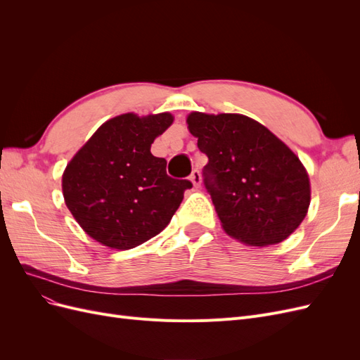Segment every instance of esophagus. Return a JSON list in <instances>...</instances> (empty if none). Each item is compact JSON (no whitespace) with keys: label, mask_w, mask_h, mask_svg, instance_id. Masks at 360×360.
Returning <instances> with one entry per match:
<instances>
[{"label":"esophagus","mask_w":360,"mask_h":360,"mask_svg":"<svg viewBox=\"0 0 360 360\" xmlns=\"http://www.w3.org/2000/svg\"><path fill=\"white\" fill-rule=\"evenodd\" d=\"M189 179H191V181L193 183V186H195V188H198L200 184H201V174H200V171H198V169H193Z\"/></svg>","instance_id":"esophagus-1"}]
</instances>
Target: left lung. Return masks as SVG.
<instances>
[{"label": "left lung", "mask_w": 360, "mask_h": 360, "mask_svg": "<svg viewBox=\"0 0 360 360\" xmlns=\"http://www.w3.org/2000/svg\"><path fill=\"white\" fill-rule=\"evenodd\" d=\"M188 124L209 158L204 186L224 230L254 246L285 240L304 219L311 200L299 158L246 115L192 112Z\"/></svg>", "instance_id": "left-lung-1"}]
</instances>
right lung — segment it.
<instances>
[{
	"mask_svg": "<svg viewBox=\"0 0 360 360\" xmlns=\"http://www.w3.org/2000/svg\"><path fill=\"white\" fill-rule=\"evenodd\" d=\"M162 112L108 120L63 174V195L82 230L112 249H132L165 228L192 188L167 174L150 147L172 123Z\"/></svg>",
	"mask_w": 360,
	"mask_h": 360,
	"instance_id": "add662e5",
	"label": "right lung"
}]
</instances>
